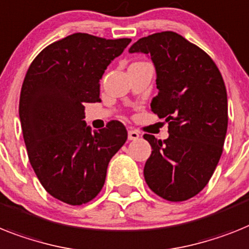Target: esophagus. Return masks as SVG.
I'll return each instance as SVG.
<instances>
[{
    "instance_id": "34e87169",
    "label": "esophagus",
    "mask_w": 249,
    "mask_h": 249,
    "mask_svg": "<svg viewBox=\"0 0 249 249\" xmlns=\"http://www.w3.org/2000/svg\"><path fill=\"white\" fill-rule=\"evenodd\" d=\"M140 137V132L137 129H129L128 131V140H137Z\"/></svg>"
}]
</instances>
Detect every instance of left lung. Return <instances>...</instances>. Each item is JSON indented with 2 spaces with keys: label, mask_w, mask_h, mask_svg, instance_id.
I'll return each mask as SVG.
<instances>
[{
  "label": "left lung",
  "mask_w": 249,
  "mask_h": 249,
  "mask_svg": "<svg viewBox=\"0 0 249 249\" xmlns=\"http://www.w3.org/2000/svg\"><path fill=\"white\" fill-rule=\"evenodd\" d=\"M129 52L149 54L159 92L151 110L165 118L169 137L145 133L151 155L143 177L154 194L179 202L192 198L213 177L228 128V96L223 76L210 55L174 32L139 39Z\"/></svg>",
  "instance_id": "obj_1"
}]
</instances>
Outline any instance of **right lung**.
Instances as JSON below:
<instances>
[{
    "mask_svg": "<svg viewBox=\"0 0 249 249\" xmlns=\"http://www.w3.org/2000/svg\"><path fill=\"white\" fill-rule=\"evenodd\" d=\"M129 43L75 33L47 46L26 71L18 114L29 161L44 190L62 202L94 200L110 159L126 142L120 121L91 132L83 120L84 104L102 102L103 73Z\"/></svg>",
    "mask_w": 249,
    "mask_h": 249,
    "instance_id": "1",
    "label": "right lung"
}]
</instances>
